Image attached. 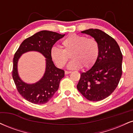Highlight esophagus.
<instances>
[{"mask_svg":"<svg viewBox=\"0 0 133 133\" xmlns=\"http://www.w3.org/2000/svg\"><path fill=\"white\" fill-rule=\"evenodd\" d=\"M71 72V71H65V75H68V74H70Z\"/></svg>","mask_w":133,"mask_h":133,"instance_id":"1","label":"esophagus"}]
</instances>
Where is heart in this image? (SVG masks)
<instances>
[{"instance_id":"b5f03b06","label":"heart","mask_w":133,"mask_h":133,"mask_svg":"<svg viewBox=\"0 0 133 133\" xmlns=\"http://www.w3.org/2000/svg\"><path fill=\"white\" fill-rule=\"evenodd\" d=\"M62 47L63 49L52 46L50 50L51 58L59 68H62L71 54L72 60L68 65L71 70L79 69L82 66L86 69L91 68L97 61L100 52V46L95 39L75 34L68 35L64 39Z\"/></svg>"}]
</instances>
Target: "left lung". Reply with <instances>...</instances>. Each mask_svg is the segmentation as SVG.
<instances>
[{
  "mask_svg": "<svg viewBox=\"0 0 133 133\" xmlns=\"http://www.w3.org/2000/svg\"><path fill=\"white\" fill-rule=\"evenodd\" d=\"M95 39L100 46L97 61L89 71L81 74L77 90L90 101L103 100L112 94L122 74L123 55L117 42L98 29L81 31Z\"/></svg>",
  "mask_w": 133,
  "mask_h": 133,
  "instance_id": "left-lung-1",
  "label": "left lung"
}]
</instances>
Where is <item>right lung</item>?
<instances>
[{"label": "right lung", "instance_id": "right-lung-1", "mask_svg": "<svg viewBox=\"0 0 133 133\" xmlns=\"http://www.w3.org/2000/svg\"><path fill=\"white\" fill-rule=\"evenodd\" d=\"M56 32L43 30L25 39L14 55L12 77L17 90L27 101L35 104L47 103L58 90L61 80L64 77V71L56 68L51 58L50 50L56 42L64 36ZM36 51L46 59L45 72L42 78L33 84L23 82L19 76L18 62L25 52Z\"/></svg>", "mask_w": 133, "mask_h": 133}]
</instances>
